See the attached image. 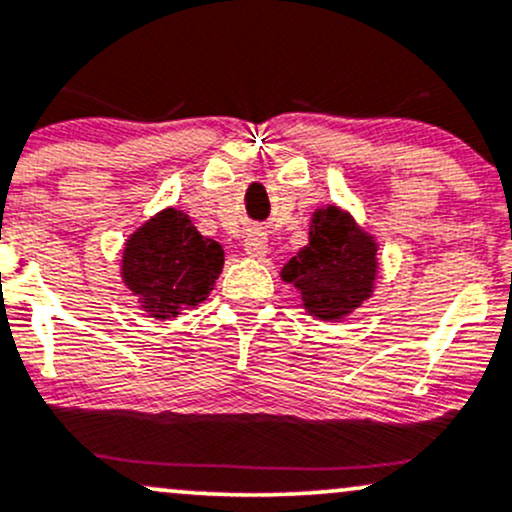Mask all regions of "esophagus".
Listing matches in <instances>:
<instances>
[{"label": "esophagus", "mask_w": 512, "mask_h": 512, "mask_svg": "<svg viewBox=\"0 0 512 512\" xmlns=\"http://www.w3.org/2000/svg\"><path fill=\"white\" fill-rule=\"evenodd\" d=\"M245 252L250 257H265L267 233L262 228H250L245 235Z\"/></svg>", "instance_id": "obj_1"}]
</instances>
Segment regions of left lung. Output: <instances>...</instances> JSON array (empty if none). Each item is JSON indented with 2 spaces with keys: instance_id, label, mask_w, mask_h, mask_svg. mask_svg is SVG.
Returning a JSON list of instances; mask_svg holds the SVG:
<instances>
[{
  "instance_id": "obj_1",
  "label": "left lung",
  "mask_w": 512,
  "mask_h": 512,
  "mask_svg": "<svg viewBox=\"0 0 512 512\" xmlns=\"http://www.w3.org/2000/svg\"><path fill=\"white\" fill-rule=\"evenodd\" d=\"M301 291L311 316L338 320L369 299L376 277V243L345 211L328 206L313 216L311 238L282 269Z\"/></svg>"
}]
</instances>
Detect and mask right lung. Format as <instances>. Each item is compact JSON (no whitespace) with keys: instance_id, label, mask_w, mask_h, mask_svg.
I'll return each mask as SVG.
<instances>
[{"instance_id":"add662e5","label":"right lung","mask_w":512,"mask_h":512,"mask_svg":"<svg viewBox=\"0 0 512 512\" xmlns=\"http://www.w3.org/2000/svg\"><path fill=\"white\" fill-rule=\"evenodd\" d=\"M221 269V245L174 209L150 218L123 250V282L153 318H174L204 301Z\"/></svg>"}]
</instances>
